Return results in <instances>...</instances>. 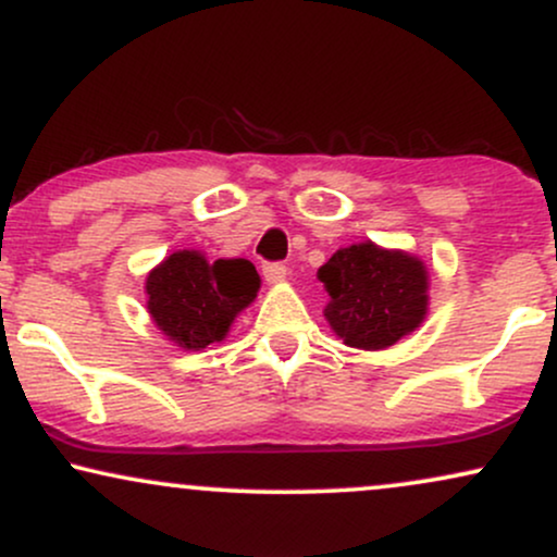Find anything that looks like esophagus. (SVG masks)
<instances>
[{
  "label": "esophagus",
  "instance_id": "34e87169",
  "mask_svg": "<svg viewBox=\"0 0 557 557\" xmlns=\"http://www.w3.org/2000/svg\"><path fill=\"white\" fill-rule=\"evenodd\" d=\"M264 277L270 285L283 283V280L287 277V267L280 264V261H270V264H264Z\"/></svg>",
  "mask_w": 557,
  "mask_h": 557
}]
</instances>
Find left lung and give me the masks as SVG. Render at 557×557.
<instances>
[{
	"label": "left lung",
	"instance_id": "left-lung-1",
	"mask_svg": "<svg viewBox=\"0 0 557 557\" xmlns=\"http://www.w3.org/2000/svg\"><path fill=\"white\" fill-rule=\"evenodd\" d=\"M317 277L330 293L324 317L350 348H389L426 317L430 274L424 261L406 251L354 243L332 253Z\"/></svg>",
	"mask_w": 557,
	"mask_h": 557
}]
</instances>
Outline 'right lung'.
Returning a JSON list of instances; mask_svg holds the SVG:
<instances>
[{
  "label": "right lung",
  "mask_w": 557,
  "mask_h": 557,
  "mask_svg": "<svg viewBox=\"0 0 557 557\" xmlns=\"http://www.w3.org/2000/svg\"><path fill=\"white\" fill-rule=\"evenodd\" d=\"M261 280L248 259L207 261L175 251L146 277L149 314L168 341L201 350L227 335L233 319L257 298Z\"/></svg>",
  "instance_id": "right-lung-1"
}]
</instances>
